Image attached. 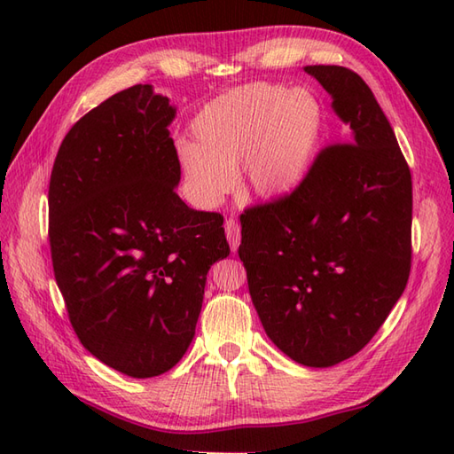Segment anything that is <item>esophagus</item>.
Wrapping results in <instances>:
<instances>
[{
    "instance_id": "1",
    "label": "esophagus",
    "mask_w": 454,
    "mask_h": 454,
    "mask_svg": "<svg viewBox=\"0 0 454 454\" xmlns=\"http://www.w3.org/2000/svg\"><path fill=\"white\" fill-rule=\"evenodd\" d=\"M224 230H226V238H228V242H230V247H232V252H236V249L239 247V239H242V234H239L238 220L228 218L226 224H224Z\"/></svg>"
}]
</instances>
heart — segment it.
Masks as SVG:
<instances>
[{"label": "heart", "instance_id": "1", "mask_svg": "<svg viewBox=\"0 0 454 454\" xmlns=\"http://www.w3.org/2000/svg\"><path fill=\"white\" fill-rule=\"evenodd\" d=\"M324 127L322 105L308 90L249 83L220 95L192 119L197 142L177 144L191 197L216 205L244 166V185L257 197H281L310 171Z\"/></svg>", "mask_w": 454, "mask_h": 454}]
</instances>
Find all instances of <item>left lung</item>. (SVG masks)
<instances>
[{"mask_svg": "<svg viewBox=\"0 0 454 454\" xmlns=\"http://www.w3.org/2000/svg\"><path fill=\"white\" fill-rule=\"evenodd\" d=\"M304 70L332 95L347 140L317 153L291 195L244 212L238 254L269 340L325 369L359 353L406 288L411 176L359 74Z\"/></svg>", "mask_w": 454, "mask_h": 454, "instance_id": "8db88e82", "label": "left lung"}]
</instances>
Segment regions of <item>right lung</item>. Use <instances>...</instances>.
Listing matches in <instances>:
<instances>
[{
  "label": "right lung",
  "mask_w": 454,
  "mask_h": 454,
  "mask_svg": "<svg viewBox=\"0 0 454 454\" xmlns=\"http://www.w3.org/2000/svg\"><path fill=\"white\" fill-rule=\"evenodd\" d=\"M173 119L148 83L114 93L66 134L48 187L52 267L74 332L132 379L181 361L208 269L230 254L222 215L176 192Z\"/></svg>",
  "instance_id": "1"
}]
</instances>
